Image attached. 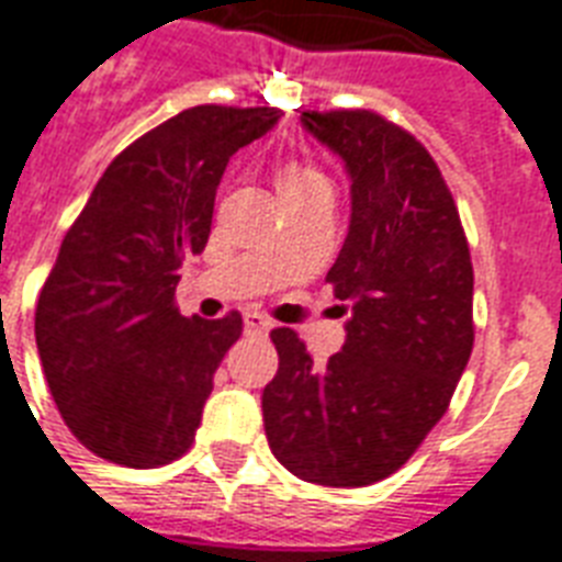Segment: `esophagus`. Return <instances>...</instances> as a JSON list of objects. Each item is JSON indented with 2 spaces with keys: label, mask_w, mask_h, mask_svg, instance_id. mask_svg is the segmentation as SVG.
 Listing matches in <instances>:
<instances>
[{
  "label": "esophagus",
  "mask_w": 562,
  "mask_h": 562,
  "mask_svg": "<svg viewBox=\"0 0 562 562\" xmlns=\"http://www.w3.org/2000/svg\"><path fill=\"white\" fill-rule=\"evenodd\" d=\"M271 321L265 315H259V312H247L245 315V333L247 335H268L271 333Z\"/></svg>",
  "instance_id": "1"
}]
</instances>
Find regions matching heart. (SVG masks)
Returning a JSON list of instances; mask_svg holds the SVG:
<instances>
[{
  "mask_svg": "<svg viewBox=\"0 0 562 562\" xmlns=\"http://www.w3.org/2000/svg\"><path fill=\"white\" fill-rule=\"evenodd\" d=\"M315 189H329V183H326V178L321 171L308 169V166L289 162V166H282V171L277 175V192H280V198H294V194L315 192Z\"/></svg>",
  "mask_w": 562,
  "mask_h": 562,
  "instance_id": "obj_1",
  "label": "heart"
}]
</instances>
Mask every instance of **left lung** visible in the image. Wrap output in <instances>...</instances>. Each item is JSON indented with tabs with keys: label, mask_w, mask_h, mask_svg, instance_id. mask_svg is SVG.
Listing matches in <instances>:
<instances>
[{
	"label": "left lung",
	"mask_w": 562,
	"mask_h": 562,
	"mask_svg": "<svg viewBox=\"0 0 562 562\" xmlns=\"http://www.w3.org/2000/svg\"><path fill=\"white\" fill-rule=\"evenodd\" d=\"M300 125L350 180V233L326 273L347 300V338L317 368L297 335L273 329L265 435L297 479L364 487L408 461L467 370L470 247L437 162L402 127L370 110L303 113Z\"/></svg>",
	"instance_id": "1"
}]
</instances>
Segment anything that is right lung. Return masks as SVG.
Returning <instances> with one entry per match:
<instances>
[{"label": "right lung", "mask_w": 562, "mask_h": 562, "mask_svg": "<svg viewBox=\"0 0 562 562\" xmlns=\"http://www.w3.org/2000/svg\"><path fill=\"white\" fill-rule=\"evenodd\" d=\"M273 108L201 104L127 145L66 233L34 312L57 411L104 461L151 470L187 452L241 315L183 317L180 268L206 247L229 157Z\"/></svg>", "instance_id": "obj_1"}]
</instances>
